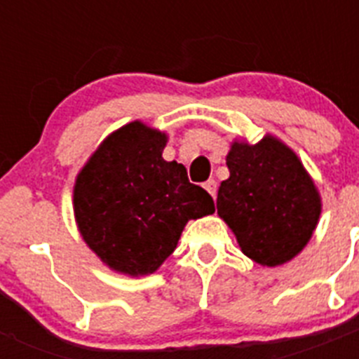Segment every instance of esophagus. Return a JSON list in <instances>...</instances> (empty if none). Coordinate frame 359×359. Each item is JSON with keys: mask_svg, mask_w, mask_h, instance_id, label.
Returning <instances> with one entry per match:
<instances>
[{"mask_svg": "<svg viewBox=\"0 0 359 359\" xmlns=\"http://www.w3.org/2000/svg\"><path fill=\"white\" fill-rule=\"evenodd\" d=\"M203 187L207 189V192L212 196V198H215V194H217V183H215L214 180H208V182L205 183Z\"/></svg>", "mask_w": 359, "mask_h": 359, "instance_id": "obj_1", "label": "esophagus"}]
</instances>
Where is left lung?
I'll return each mask as SVG.
<instances>
[{"instance_id":"8db88e82","label":"left lung","mask_w":359,"mask_h":359,"mask_svg":"<svg viewBox=\"0 0 359 359\" xmlns=\"http://www.w3.org/2000/svg\"><path fill=\"white\" fill-rule=\"evenodd\" d=\"M230 177L217 192V214L257 264L280 266L306 248L322 212V199L302 161L278 138L233 142Z\"/></svg>"}]
</instances>
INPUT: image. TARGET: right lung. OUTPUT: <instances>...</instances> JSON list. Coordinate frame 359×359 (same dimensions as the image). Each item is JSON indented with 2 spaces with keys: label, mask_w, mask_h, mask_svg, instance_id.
<instances>
[{
  "label": "right lung",
  "mask_w": 359,
  "mask_h": 359,
  "mask_svg": "<svg viewBox=\"0 0 359 359\" xmlns=\"http://www.w3.org/2000/svg\"><path fill=\"white\" fill-rule=\"evenodd\" d=\"M167 135L142 122L111 133L73 187V212L84 243L111 269L154 273L176 250L190 219L214 214V199L161 158Z\"/></svg>",
  "instance_id": "1"
}]
</instances>
